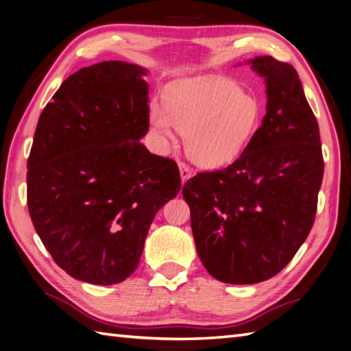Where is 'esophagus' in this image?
Segmentation results:
<instances>
[{"label": "esophagus", "mask_w": 351, "mask_h": 351, "mask_svg": "<svg viewBox=\"0 0 351 351\" xmlns=\"http://www.w3.org/2000/svg\"><path fill=\"white\" fill-rule=\"evenodd\" d=\"M179 172H181L182 182H186L193 176V170L186 165H184V162H179Z\"/></svg>", "instance_id": "34e87169"}]
</instances>
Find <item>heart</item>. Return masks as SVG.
<instances>
[{
	"mask_svg": "<svg viewBox=\"0 0 351 351\" xmlns=\"http://www.w3.org/2000/svg\"><path fill=\"white\" fill-rule=\"evenodd\" d=\"M166 107L154 104L151 125L165 138L185 134L189 157L202 167L218 169L238 160L257 134L263 106L254 93L232 79H182L166 89Z\"/></svg>",
	"mask_w": 351,
	"mask_h": 351,
	"instance_id": "1",
	"label": "heart"
}]
</instances>
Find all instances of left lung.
Returning <instances> with one entry per match:
<instances>
[{"label": "left lung", "mask_w": 351, "mask_h": 351, "mask_svg": "<svg viewBox=\"0 0 351 351\" xmlns=\"http://www.w3.org/2000/svg\"><path fill=\"white\" fill-rule=\"evenodd\" d=\"M248 64L266 84V115L230 166L185 182L195 250L215 280L256 284L295 257L314 224L324 161L298 71L272 56Z\"/></svg>", "instance_id": "obj_1"}]
</instances>
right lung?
I'll return each mask as SVG.
<instances>
[{
    "label": "right lung",
    "instance_id": "add662e5",
    "mask_svg": "<svg viewBox=\"0 0 351 351\" xmlns=\"http://www.w3.org/2000/svg\"><path fill=\"white\" fill-rule=\"evenodd\" d=\"M146 69L104 61L62 82L38 118L27 202L55 263L110 286L132 275L154 217L181 190L176 162L154 156Z\"/></svg>",
    "mask_w": 351,
    "mask_h": 351
}]
</instances>
